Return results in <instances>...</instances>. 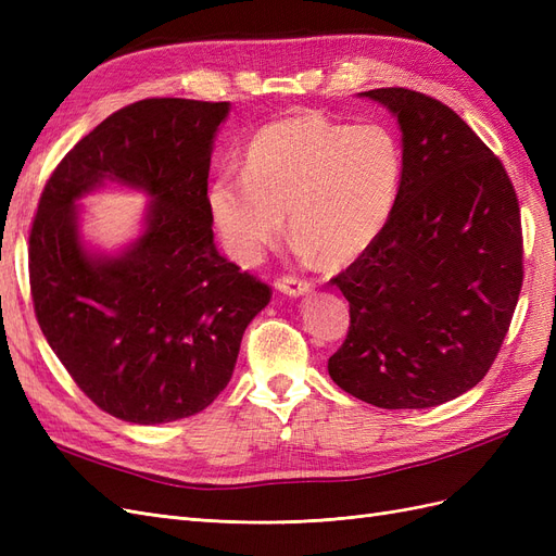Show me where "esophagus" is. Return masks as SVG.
Here are the masks:
<instances>
[{
  "instance_id": "1",
  "label": "esophagus",
  "mask_w": 556,
  "mask_h": 556,
  "mask_svg": "<svg viewBox=\"0 0 556 556\" xmlns=\"http://www.w3.org/2000/svg\"><path fill=\"white\" fill-rule=\"evenodd\" d=\"M278 292L282 294H290V296H301V294H308L313 290V282L306 278H296V276H282L276 282Z\"/></svg>"
}]
</instances>
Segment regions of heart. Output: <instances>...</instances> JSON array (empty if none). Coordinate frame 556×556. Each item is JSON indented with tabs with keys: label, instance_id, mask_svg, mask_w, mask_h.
<instances>
[{
	"label": "heart",
	"instance_id": "heart-1",
	"mask_svg": "<svg viewBox=\"0 0 556 556\" xmlns=\"http://www.w3.org/2000/svg\"><path fill=\"white\" fill-rule=\"evenodd\" d=\"M403 150L380 123L345 125L308 111L278 117L250 139L243 174L208 188L215 229L241 264H257L285 231L331 264L371 248L396 208Z\"/></svg>",
	"mask_w": 556,
	"mask_h": 556
}]
</instances>
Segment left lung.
Wrapping results in <instances>:
<instances>
[{
    "label": "left lung",
    "mask_w": 556,
    "mask_h": 556,
    "mask_svg": "<svg viewBox=\"0 0 556 556\" xmlns=\"http://www.w3.org/2000/svg\"><path fill=\"white\" fill-rule=\"evenodd\" d=\"M403 134L396 208L378 241L331 282L350 304L329 376L371 406L431 408L490 371L517 306L525 260L513 180L439 99L362 92Z\"/></svg>",
    "instance_id": "obj_1"
}]
</instances>
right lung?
<instances>
[{"instance_id": "obj_1", "label": "right lung", "mask_w": 556, "mask_h": 556, "mask_svg": "<svg viewBox=\"0 0 556 556\" xmlns=\"http://www.w3.org/2000/svg\"><path fill=\"white\" fill-rule=\"evenodd\" d=\"M227 102L153 97L109 115L46 180L29 229V290L58 359L94 406L134 425L201 413L271 288L213 243L208 169ZM104 179L154 197L123 256L90 258L75 201Z\"/></svg>"}]
</instances>
